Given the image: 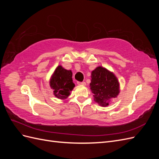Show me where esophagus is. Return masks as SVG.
I'll use <instances>...</instances> for the list:
<instances>
[{
  "label": "esophagus",
  "mask_w": 159,
  "mask_h": 159,
  "mask_svg": "<svg viewBox=\"0 0 159 159\" xmlns=\"http://www.w3.org/2000/svg\"><path fill=\"white\" fill-rule=\"evenodd\" d=\"M78 84L80 85H86L85 82H84V81H83V82H80V81H78Z\"/></svg>",
  "instance_id": "34e87169"
}]
</instances>
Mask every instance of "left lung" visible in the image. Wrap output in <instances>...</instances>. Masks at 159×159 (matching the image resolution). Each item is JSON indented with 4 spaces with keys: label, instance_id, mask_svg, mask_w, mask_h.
Instances as JSON below:
<instances>
[{
    "label": "left lung",
    "instance_id": "1",
    "mask_svg": "<svg viewBox=\"0 0 159 159\" xmlns=\"http://www.w3.org/2000/svg\"><path fill=\"white\" fill-rule=\"evenodd\" d=\"M89 87L93 93V99L102 107H107L111 99L117 97L120 85L117 78L112 71L98 66L91 71Z\"/></svg>",
    "mask_w": 159,
    "mask_h": 159
}]
</instances>
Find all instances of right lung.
<instances>
[{
  "label": "right lung",
  "mask_w": 159,
  "mask_h": 159,
  "mask_svg": "<svg viewBox=\"0 0 159 159\" xmlns=\"http://www.w3.org/2000/svg\"><path fill=\"white\" fill-rule=\"evenodd\" d=\"M50 86L54 90V95L57 99H66L75 87L72 80V72L58 66L50 79Z\"/></svg>",
  "instance_id": "obj_1"
}]
</instances>
